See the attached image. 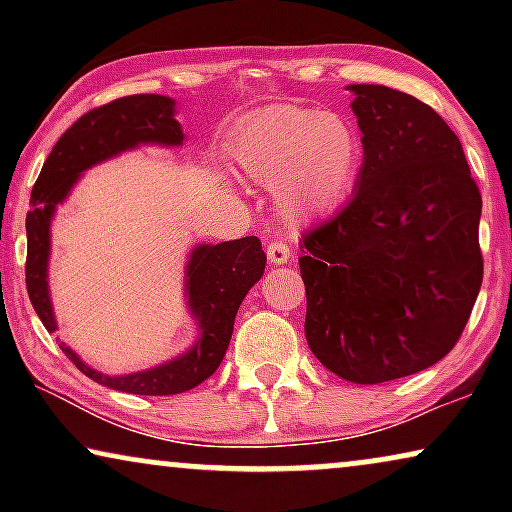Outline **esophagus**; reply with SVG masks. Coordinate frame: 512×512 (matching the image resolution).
Returning a JSON list of instances; mask_svg holds the SVG:
<instances>
[{
  "label": "esophagus",
  "mask_w": 512,
  "mask_h": 512,
  "mask_svg": "<svg viewBox=\"0 0 512 512\" xmlns=\"http://www.w3.org/2000/svg\"><path fill=\"white\" fill-rule=\"evenodd\" d=\"M265 254H268L272 265H284L291 258V249L284 240H272L268 244V249H265Z\"/></svg>",
  "instance_id": "34e87169"
}]
</instances>
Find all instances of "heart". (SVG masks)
Instances as JSON below:
<instances>
[{"mask_svg": "<svg viewBox=\"0 0 512 512\" xmlns=\"http://www.w3.org/2000/svg\"><path fill=\"white\" fill-rule=\"evenodd\" d=\"M235 160L249 179L272 186L286 221L310 223L335 212L352 193L363 142L345 116L284 104L249 118L237 135Z\"/></svg>", "mask_w": 512, "mask_h": 512, "instance_id": "obj_1", "label": "heart"}]
</instances>
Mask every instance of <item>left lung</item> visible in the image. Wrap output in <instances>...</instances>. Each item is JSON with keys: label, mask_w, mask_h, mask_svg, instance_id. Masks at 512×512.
<instances>
[{"label": "left lung", "mask_w": 512, "mask_h": 512, "mask_svg": "<svg viewBox=\"0 0 512 512\" xmlns=\"http://www.w3.org/2000/svg\"><path fill=\"white\" fill-rule=\"evenodd\" d=\"M363 167L352 200L307 230L305 338L342 380L380 384L452 352L482 284V198L429 104L354 83Z\"/></svg>", "instance_id": "obj_1"}]
</instances>
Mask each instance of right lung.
I'll return each mask as SVG.
<instances>
[{"label": "right lung", "mask_w": 512, "mask_h": 512, "mask_svg": "<svg viewBox=\"0 0 512 512\" xmlns=\"http://www.w3.org/2000/svg\"><path fill=\"white\" fill-rule=\"evenodd\" d=\"M184 142L181 125L174 121V102L163 95H128L83 114L48 153L27 212L25 284L34 312L53 333L55 317L48 298V251H51V216L65 200L79 174L137 144L177 146ZM265 251L258 237L221 244H200L186 268L188 307L200 324V340L191 352L163 366L121 377H109L88 368L65 342L60 349L69 361L104 387L139 396L181 394L205 382L221 366L233 335L235 314L244 296L263 277Z\"/></svg>", "instance_id": "right-lung-1"}]
</instances>
